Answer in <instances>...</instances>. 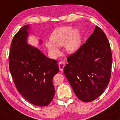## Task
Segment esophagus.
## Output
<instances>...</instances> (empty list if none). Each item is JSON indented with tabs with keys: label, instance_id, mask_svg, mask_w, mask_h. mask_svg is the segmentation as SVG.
Instances as JSON below:
<instances>
[{
	"label": "esophagus",
	"instance_id": "obj_1",
	"mask_svg": "<svg viewBox=\"0 0 120 120\" xmlns=\"http://www.w3.org/2000/svg\"><path fill=\"white\" fill-rule=\"evenodd\" d=\"M59 66V68H60V71H64V66H65V63L64 62H60L58 64Z\"/></svg>",
	"mask_w": 120,
	"mask_h": 120
}]
</instances>
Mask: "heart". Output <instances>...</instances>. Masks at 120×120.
I'll use <instances>...</instances> for the list:
<instances>
[{"instance_id":"heart-1","label":"heart","mask_w":120,"mask_h":120,"mask_svg":"<svg viewBox=\"0 0 120 120\" xmlns=\"http://www.w3.org/2000/svg\"><path fill=\"white\" fill-rule=\"evenodd\" d=\"M51 41H46V46L50 54L56 57L60 54L57 46L64 45L66 50L69 53L76 52L80 46V34L78 29H74L70 26H62L56 28L50 36Z\"/></svg>"}]
</instances>
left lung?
<instances>
[{"instance_id": "left-lung-1", "label": "left lung", "mask_w": 120, "mask_h": 120, "mask_svg": "<svg viewBox=\"0 0 120 120\" xmlns=\"http://www.w3.org/2000/svg\"><path fill=\"white\" fill-rule=\"evenodd\" d=\"M67 59L64 73L78 99L90 102L100 96L109 82L112 64L111 46L103 30L96 26L86 42Z\"/></svg>"}]
</instances>
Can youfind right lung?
<instances>
[{
    "instance_id": "1",
    "label": "right lung",
    "mask_w": 120,
    "mask_h": 120,
    "mask_svg": "<svg viewBox=\"0 0 120 120\" xmlns=\"http://www.w3.org/2000/svg\"><path fill=\"white\" fill-rule=\"evenodd\" d=\"M28 25L22 26L12 41L9 71L17 91L24 99L35 105L45 107L54 96L53 78L59 71L58 62L28 45Z\"/></svg>"
}]
</instances>
